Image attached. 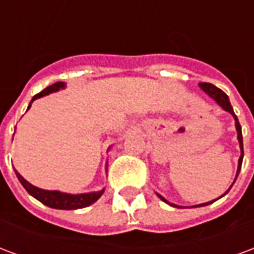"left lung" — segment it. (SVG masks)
<instances>
[{
    "instance_id": "1",
    "label": "left lung",
    "mask_w": 254,
    "mask_h": 254,
    "mask_svg": "<svg viewBox=\"0 0 254 254\" xmlns=\"http://www.w3.org/2000/svg\"><path fill=\"white\" fill-rule=\"evenodd\" d=\"M198 87L201 88V91H204L205 94L211 98V99H213L216 103H218L222 109H223L224 111H229L230 114L233 116V118H234L235 121V129H237V138H238V143H240V148H241V156L240 159H238V167H237V174H235V178H234V182L235 180H237V177H238V174H240V170H241V166H242V159H244V143H242V129H241V125H240V121H238V118H237V116L234 114V110H233V107H231V103H230L229 100V96L224 94L222 89H219L218 87H215L213 84H209V83H200L198 84ZM234 182L230 185V188L227 189V190L224 191L223 194L220 197L226 196L227 193H229V190L231 189V187L234 185ZM158 194V197H159L162 201L167 202L169 205H171V207H178V208H182L181 205H177V204H173V202L167 201L165 197L162 196V194H159V193H156ZM219 197V198H220ZM218 198H215V200H212V201H208V202H202V204H197V205H191V207H204V205H208V204H211V202L216 201Z\"/></svg>"
}]
</instances>
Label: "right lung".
<instances>
[{"mask_svg": "<svg viewBox=\"0 0 254 254\" xmlns=\"http://www.w3.org/2000/svg\"><path fill=\"white\" fill-rule=\"evenodd\" d=\"M66 87V83H64V81H58V83L53 84L50 87H47L45 88L42 92L39 94H36L32 100L30 102V105H28V109L27 110H30L31 105H32V102L36 99H39L42 96H46L49 94H53V92H57L60 89H64ZM111 147H109L110 149ZM107 165H109V162L106 160V171H107ZM16 173V177L19 178L20 184L24 187V189L28 193H30L31 196L35 197L36 200H39L42 204H45L47 207L50 208H56V209H78V208H85L91 205V204H94L98 198H99L102 194H103V191H105V188L103 189H100L98 191H88V193H77V194H73V193H65V191H60V190H46V189H41V188L35 187V185H32L30 182L24 180L23 177L20 176L19 171L14 170Z\"/></svg>", "mask_w": 254, "mask_h": 254, "instance_id": "add662e5", "label": "right lung"}]
</instances>
